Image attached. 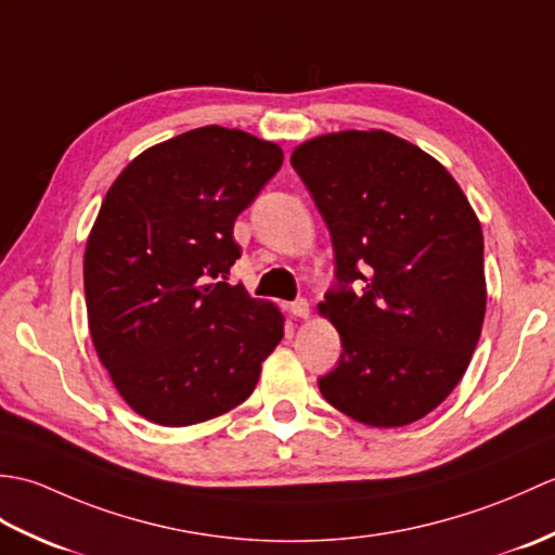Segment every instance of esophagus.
Segmentation results:
<instances>
[{
  "label": "esophagus",
  "instance_id": "obj_1",
  "mask_svg": "<svg viewBox=\"0 0 555 555\" xmlns=\"http://www.w3.org/2000/svg\"><path fill=\"white\" fill-rule=\"evenodd\" d=\"M288 312L293 314V317H298V320H308L310 317V302L308 300H296V302H291L288 305Z\"/></svg>",
  "mask_w": 555,
  "mask_h": 555
}]
</instances>
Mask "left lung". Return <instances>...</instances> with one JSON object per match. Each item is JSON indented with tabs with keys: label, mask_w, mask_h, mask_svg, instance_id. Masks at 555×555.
<instances>
[{
	"label": "left lung",
	"mask_w": 555,
	"mask_h": 555,
	"mask_svg": "<svg viewBox=\"0 0 555 555\" xmlns=\"http://www.w3.org/2000/svg\"><path fill=\"white\" fill-rule=\"evenodd\" d=\"M291 164L334 243L338 288L317 310L344 352L322 396L370 427L422 420L463 379L485 324L473 205L443 164L376 128L305 140Z\"/></svg>",
	"instance_id": "left-lung-1"
}]
</instances>
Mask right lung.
<instances>
[{"instance_id":"obj_1","label":"right lung","mask_w":555,"mask_h":555,"mask_svg":"<svg viewBox=\"0 0 555 555\" xmlns=\"http://www.w3.org/2000/svg\"><path fill=\"white\" fill-rule=\"evenodd\" d=\"M284 150L203 126L147 147L116 176L82 257L88 326L131 410L191 427L241 405L284 338L276 305L231 286L235 217Z\"/></svg>"}]
</instances>
